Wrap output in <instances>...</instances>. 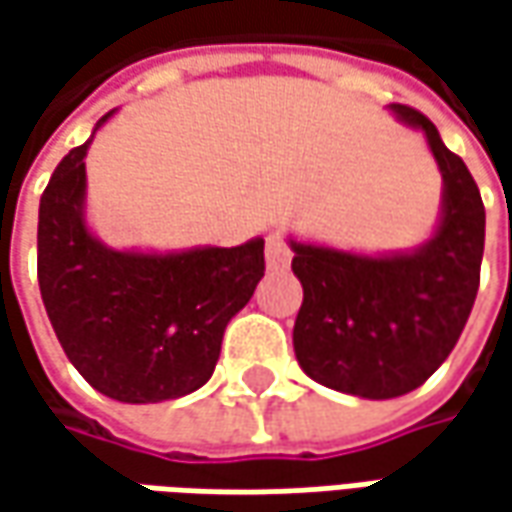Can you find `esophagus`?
<instances>
[{
  "instance_id": "esophagus-1",
  "label": "esophagus",
  "mask_w": 512,
  "mask_h": 512,
  "mask_svg": "<svg viewBox=\"0 0 512 512\" xmlns=\"http://www.w3.org/2000/svg\"><path fill=\"white\" fill-rule=\"evenodd\" d=\"M265 262L270 270H285L290 265V245L282 233H270L265 247Z\"/></svg>"
}]
</instances>
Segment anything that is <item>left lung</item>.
<instances>
[{
  "instance_id": "1",
  "label": "left lung",
  "mask_w": 512,
  "mask_h": 512,
  "mask_svg": "<svg viewBox=\"0 0 512 512\" xmlns=\"http://www.w3.org/2000/svg\"><path fill=\"white\" fill-rule=\"evenodd\" d=\"M387 108L422 130L442 170L433 236L382 256L290 239L305 290L293 325L296 359L313 382L359 399H396L439 370L473 310L484 253L482 193L467 165L419 110Z\"/></svg>"
}]
</instances>
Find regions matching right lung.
<instances>
[{"label":"right lung","mask_w":512,"mask_h":512,"mask_svg":"<svg viewBox=\"0 0 512 512\" xmlns=\"http://www.w3.org/2000/svg\"><path fill=\"white\" fill-rule=\"evenodd\" d=\"M90 142L59 162L39 202L42 302L90 387L125 404L179 399L213 376L227 322L265 276V239L176 253L108 247L85 222Z\"/></svg>","instance_id":"obj_1"}]
</instances>
